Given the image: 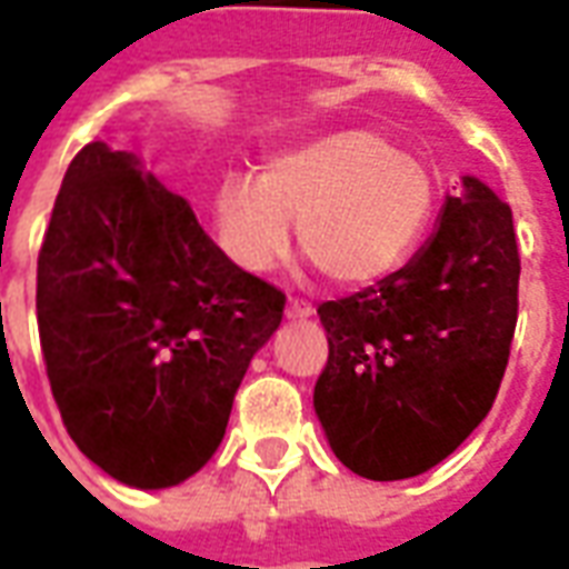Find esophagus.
Listing matches in <instances>:
<instances>
[{"label": "esophagus", "instance_id": "esophagus-1", "mask_svg": "<svg viewBox=\"0 0 569 569\" xmlns=\"http://www.w3.org/2000/svg\"><path fill=\"white\" fill-rule=\"evenodd\" d=\"M284 316L288 318H309L316 316V309L309 303H303V300H288V306H284Z\"/></svg>", "mask_w": 569, "mask_h": 569}]
</instances>
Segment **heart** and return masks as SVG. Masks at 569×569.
I'll return each mask as SVG.
<instances>
[{"label":"heart","instance_id":"obj_1","mask_svg":"<svg viewBox=\"0 0 569 569\" xmlns=\"http://www.w3.org/2000/svg\"><path fill=\"white\" fill-rule=\"evenodd\" d=\"M429 168L370 128H346L284 149L257 177L232 174L213 192V232L241 272L288 253L293 220L303 251L337 284H373L405 263L429 227Z\"/></svg>","mask_w":569,"mask_h":569}]
</instances>
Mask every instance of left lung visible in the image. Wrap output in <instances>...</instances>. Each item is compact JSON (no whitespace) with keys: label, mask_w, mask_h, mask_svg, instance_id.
Instances as JSON below:
<instances>
[{"label":"left lung","mask_w":569,"mask_h":569,"mask_svg":"<svg viewBox=\"0 0 569 569\" xmlns=\"http://www.w3.org/2000/svg\"><path fill=\"white\" fill-rule=\"evenodd\" d=\"M518 276L511 208L466 174L410 263L318 306L330 352L312 405L346 469L405 481L478 429L509 365Z\"/></svg>","instance_id":"left-lung-1"}]
</instances>
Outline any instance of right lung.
<instances>
[{
    "mask_svg": "<svg viewBox=\"0 0 569 569\" xmlns=\"http://www.w3.org/2000/svg\"><path fill=\"white\" fill-rule=\"evenodd\" d=\"M281 312L284 293L241 272L134 152L94 140L72 159L36 316L63 426L110 478L137 490L192 478Z\"/></svg>",
    "mask_w": 569,
    "mask_h": 569,
    "instance_id": "right-lung-1",
    "label": "right lung"
}]
</instances>
